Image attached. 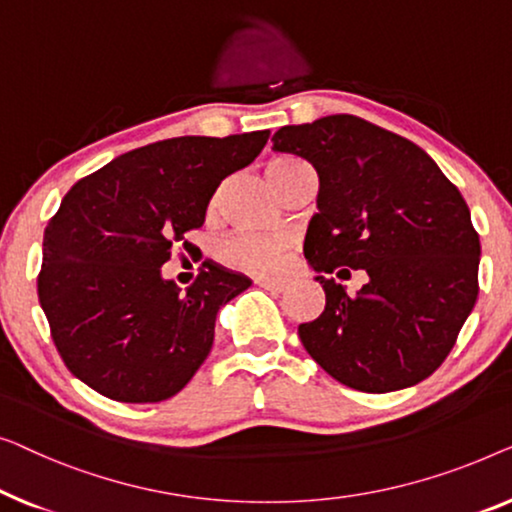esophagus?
<instances>
[{"instance_id": "1", "label": "esophagus", "mask_w": 512, "mask_h": 512, "mask_svg": "<svg viewBox=\"0 0 512 512\" xmlns=\"http://www.w3.org/2000/svg\"><path fill=\"white\" fill-rule=\"evenodd\" d=\"M257 285H259V287H264V290L273 292V294H280V292H285V290H287V283H285V280H269V278H259V280H257Z\"/></svg>"}]
</instances>
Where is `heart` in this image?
I'll use <instances>...</instances> for the list:
<instances>
[{"label":"heart","instance_id":"b5f03b06","mask_svg":"<svg viewBox=\"0 0 512 512\" xmlns=\"http://www.w3.org/2000/svg\"><path fill=\"white\" fill-rule=\"evenodd\" d=\"M301 164L294 157H276L266 167V174L276 176L280 171H287L290 167ZM285 250L287 243L283 239H271V236H241V239L229 241L225 246V257L239 269H246L250 273H276L280 266L285 264Z\"/></svg>","mask_w":512,"mask_h":512}]
</instances>
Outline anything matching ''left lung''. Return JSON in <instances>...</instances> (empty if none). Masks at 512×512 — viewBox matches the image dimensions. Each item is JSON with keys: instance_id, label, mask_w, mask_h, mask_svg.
<instances>
[{"instance_id": "obj_1", "label": "left lung", "mask_w": 512, "mask_h": 512, "mask_svg": "<svg viewBox=\"0 0 512 512\" xmlns=\"http://www.w3.org/2000/svg\"><path fill=\"white\" fill-rule=\"evenodd\" d=\"M271 141L320 178L304 255L327 304L299 325L308 355L359 392L429 378L478 299L480 239L464 197L420 146L357 115L280 127ZM338 265L370 273L357 298L324 276Z\"/></svg>"}]
</instances>
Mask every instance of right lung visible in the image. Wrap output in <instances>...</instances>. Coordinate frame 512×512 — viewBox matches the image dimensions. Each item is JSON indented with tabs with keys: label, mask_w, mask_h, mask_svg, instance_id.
<instances>
[{
	"label": "right lung",
	"mask_w": 512,
	"mask_h": 512,
	"mask_svg": "<svg viewBox=\"0 0 512 512\" xmlns=\"http://www.w3.org/2000/svg\"><path fill=\"white\" fill-rule=\"evenodd\" d=\"M266 141L269 129L157 141L67 192L43 234L37 285L55 348L78 380L125 403L164 401L190 383L213 348L215 315L253 280L211 266L181 292L162 264Z\"/></svg>",
	"instance_id": "add662e5"
}]
</instances>
